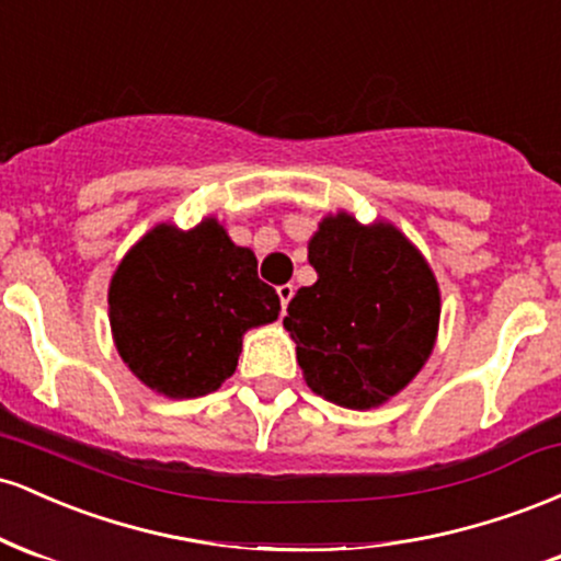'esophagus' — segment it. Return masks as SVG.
Listing matches in <instances>:
<instances>
[{"instance_id":"34e87169","label":"esophagus","mask_w":561,"mask_h":561,"mask_svg":"<svg viewBox=\"0 0 561 561\" xmlns=\"http://www.w3.org/2000/svg\"><path fill=\"white\" fill-rule=\"evenodd\" d=\"M276 293H279V300H282V311L289 306V300H293L295 295V287L293 285H279L276 287Z\"/></svg>"}]
</instances>
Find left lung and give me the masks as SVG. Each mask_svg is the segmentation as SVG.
Segmentation results:
<instances>
[{"label": "left lung", "mask_w": 561, "mask_h": 561, "mask_svg": "<svg viewBox=\"0 0 561 561\" xmlns=\"http://www.w3.org/2000/svg\"><path fill=\"white\" fill-rule=\"evenodd\" d=\"M319 279L289 300L285 330L302 379L343 409H377L433 356L440 287L422 250L396 224L327 214L308 240Z\"/></svg>", "instance_id": "8db88e82"}]
</instances>
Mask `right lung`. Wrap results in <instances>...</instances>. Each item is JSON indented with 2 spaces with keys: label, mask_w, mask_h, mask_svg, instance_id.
<instances>
[{
  "label": "right lung",
  "mask_w": 561,
  "mask_h": 561,
  "mask_svg": "<svg viewBox=\"0 0 561 561\" xmlns=\"http://www.w3.org/2000/svg\"><path fill=\"white\" fill-rule=\"evenodd\" d=\"M279 295L259 279L250 248L216 216L179 229L160 221L121 259L107 287L118 356L165 398H199L234 375L248 330L279 317Z\"/></svg>",
  "instance_id": "1"
}]
</instances>
